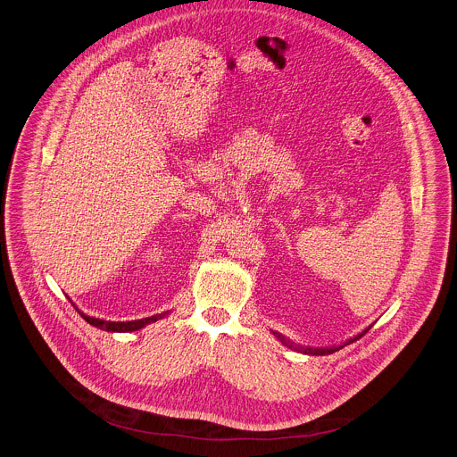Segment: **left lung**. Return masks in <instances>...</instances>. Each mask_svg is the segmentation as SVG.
Segmentation results:
<instances>
[{"instance_id":"left-lung-1","label":"left lung","mask_w":457,"mask_h":457,"mask_svg":"<svg viewBox=\"0 0 457 457\" xmlns=\"http://www.w3.org/2000/svg\"><path fill=\"white\" fill-rule=\"evenodd\" d=\"M370 327H372V325H370ZM370 327H369V328H370ZM369 328H365L363 332H360L358 336H354L353 339H350V341H346L345 345H339V346H330V348H310V346H306V348H304V346H299V345L292 343L290 339L283 337V336H281V334H278V332H273V334H275V336H277V337L280 339L281 343H283L285 346H288L290 350H295V352L304 353V354H316V356H318V354H321V356H323V354H332V353L339 352V350H341V348H345L346 345H350V343H353V341L360 339V337H361L363 334H367V332H369Z\"/></svg>"}]
</instances>
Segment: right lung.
Returning <instances> with one entry per match:
<instances>
[{"mask_svg": "<svg viewBox=\"0 0 457 457\" xmlns=\"http://www.w3.org/2000/svg\"><path fill=\"white\" fill-rule=\"evenodd\" d=\"M78 313L81 315V318H85L90 325H94L97 328H103V330H107V332H134V330H139L142 327H145V325H149V323H153V321L169 315V312H167V313H162V315L147 316V318L132 320V321H107V320H99V318H94V316L85 315L79 310H78Z\"/></svg>", "mask_w": 457, "mask_h": 457, "instance_id": "right-lung-1", "label": "right lung"}]
</instances>
